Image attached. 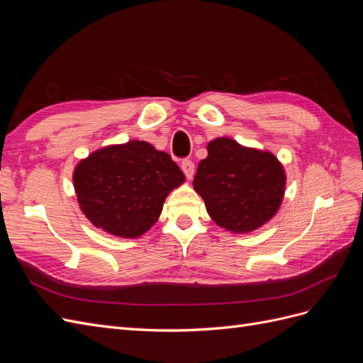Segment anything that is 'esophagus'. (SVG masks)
<instances>
[{
	"instance_id": "obj_1",
	"label": "esophagus",
	"mask_w": 363,
	"mask_h": 363,
	"mask_svg": "<svg viewBox=\"0 0 363 363\" xmlns=\"http://www.w3.org/2000/svg\"><path fill=\"white\" fill-rule=\"evenodd\" d=\"M182 171L184 172L186 179L191 180L194 177V172H195V163L192 160H183L182 162Z\"/></svg>"
}]
</instances>
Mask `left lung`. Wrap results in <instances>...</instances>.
Masks as SVG:
<instances>
[{"mask_svg":"<svg viewBox=\"0 0 363 363\" xmlns=\"http://www.w3.org/2000/svg\"><path fill=\"white\" fill-rule=\"evenodd\" d=\"M192 184L215 224L232 233H251L279 212L286 172L268 150L216 138L207 144Z\"/></svg>","mask_w":363,"mask_h":363,"instance_id":"left-lung-1","label":"left lung"}]
</instances>
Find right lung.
Returning <instances> with one entry per match:
<instances>
[{"mask_svg":"<svg viewBox=\"0 0 363 363\" xmlns=\"http://www.w3.org/2000/svg\"><path fill=\"white\" fill-rule=\"evenodd\" d=\"M184 182L168 152L138 139L92 151L72 172L83 215L107 235L125 239L145 235L167 196Z\"/></svg>","mask_w":363,"mask_h":363,"instance_id":"obj_1","label":"right lung"}]
</instances>
